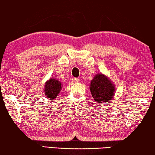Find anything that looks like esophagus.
Returning a JSON list of instances; mask_svg holds the SVG:
<instances>
[{
  "instance_id": "esophagus-1",
  "label": "esophagus",
  "mask_w": 155,
  "mask_h": 155,
  "mask_svg": "<svg viewBox=\"0 0 155 155\" xmlns=\"http://www.w3.org/2000/svg\"><path fill=\"white\" fill-rule=\"evenodd\" d=\"M78 81H79V79H78V78H73L72 79V82L73 83H78Z\"/></svg>"
}]
</instances>
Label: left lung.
<instances>
[{"mask_svg":"<svg viewBox=\"0 0 155 155\" xmlns=\"http://www.w3.org/2000/svg\"><path fill=\"white\" fill-rule=\"evenodd\" d=\"M90 90L91 96L96 102L108 103L114 98L115 87L111 80L102 73L96 74L90 81Z\"/></svg>","mask_w":155,"mask_h":155,"instance_id":"obj_1","label":"left lung"}]
</instances>
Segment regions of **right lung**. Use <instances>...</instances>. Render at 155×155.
Instances as JSON below:
<instances>
[{"label": "right lung", "mask_w": 155, "mask_h": 155, "mask_svg": "<svg viewBox=\"0 0 155 155\" xmlns=\"http://www.w3.org/2000/svg\"><path fill=\"white\" fill-rule=\"evenodd\" d=\"M62 89V83L60 81L54 78H51L44 84V92L47 98L50 100L55 98Z\"/></svg>", "instance_id": "add662e5"}]
</instances>
